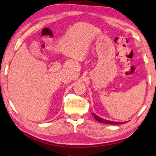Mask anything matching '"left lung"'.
<instances>
[{
	"label": "left lung",
	"instance_id": "1",
	"mask_svg": "<svg viewBox=\"0 0 156 156\" xmlns=\"http://www.w3.org/2000/svg\"><path fill=\"white\" fill-rule=\"evenodd\" d=\"M92 115L94 116V117L95 118L96 120L100 122L105 123V124H108V125H119V124H122V123H124V122H113V121L106 120V119H102V118L99 117L98 116H97L95 114H94V113H92Z\"/></svg>",
	"mask_w": 156,
	"mask_h": 156
}]
</instances>
